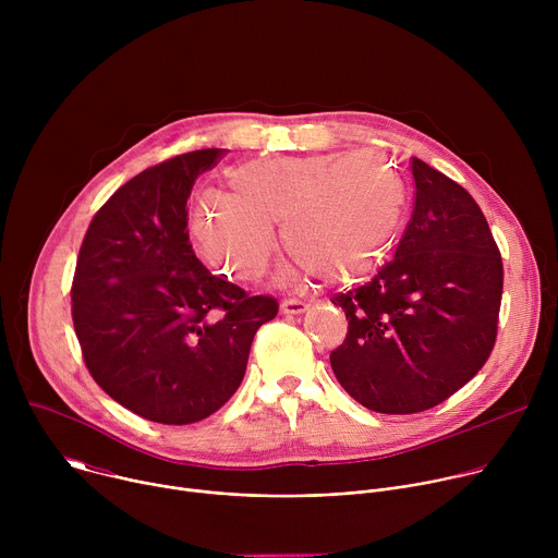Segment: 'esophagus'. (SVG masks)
I'll return each instance as SVG.
<instances>
[{
  "instance_id": "esophagus-1",
  "label": "esophagus",
  "mask_w": 558,
  "mask_h": 558,
  "mask_svg": "<svg viewBox=\"0 0 558 558\" xmlns=\"http://www.w3.org/2000/svg\"><path fill=\"white\" fill-rule=\"evenodd\" d=\"M306 308H308V304H306L304 300H295V298L282 300V304H280V311H282L284 315H300V313H304Z\"/></svg>"
}]
</instances>
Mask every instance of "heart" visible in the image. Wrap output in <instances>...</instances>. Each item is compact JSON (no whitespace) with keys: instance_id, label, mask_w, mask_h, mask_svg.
<instances>
[{"instance_id":"b5f03b06","label":"heart","mask_w":558,"mask_h":558,"mask_svg":"<svg viewBox=\"0 0 558 558\" xmlns=\"http://www.w3.org/2000/svg\"><path fill=\"white\" fill-rule=\"evenodd\" d=\"M227 179L231 194L201 198L190 231L209 263L243 280L265 274L280 222L298 258L287 280L308 271L355 280L388 254L407 201L400 172L371 149L258 158Z\"/></svg>"}]
</instances>
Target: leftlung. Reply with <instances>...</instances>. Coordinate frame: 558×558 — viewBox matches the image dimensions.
<instances>
[{"mask_svg":"<svg viewBox=\"0 0 558 558\" xmlns=\"http://www.w3.org/2000/svg\"><path fill=\"white\" fill-rule=\"evenodd\" d=\"M413 216L377 276L333 295L349 320L331 368L362 407L428 411L482 371L497 340L504 263L488 220L452 179L411 158Z\"/></svg>","mask_w":558,"mask_h":558,"instance_id":"left-lung-1","label":"left lung"}]
</instances>
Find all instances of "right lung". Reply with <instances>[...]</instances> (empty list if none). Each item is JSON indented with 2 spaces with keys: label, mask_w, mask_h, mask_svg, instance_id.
Here are the masks:
<instances>
[{
  "label": "right lung",
  "mask_w": 558,
  "mask_h": 558,
  "mask_svg": "<svg viewBox=\"0 0 558 558\" xmlns=\"http://www.w3.org/2000/svg\"><path fill=\"white\" fill-rule=\"evenodd\" d=\"M227 149L143 170L95 214L72 278V323L93 379L156 424H194L241 386L278 300L250 295L196 258L187 198Z\"/></svg>",
  "instance_id": "obj_1"
}]
</instances>
